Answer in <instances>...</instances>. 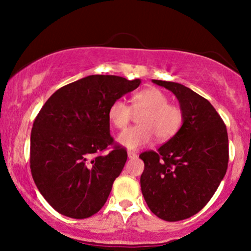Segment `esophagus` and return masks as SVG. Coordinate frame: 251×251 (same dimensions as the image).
<instances>
[{"instance_id":"1","label":"esophagus","mask_w":251,"mask_h":251,"mask_svg":"<svg viewBox=\"0 0 251 251\" xmlns=\"http://www.w3.org/2000/svg\"><path fill=\"white\" fill-rule=\"evenodd\" d=\"M127 155L128 158H131V159H134V158H137V153L133 151H127Z\"/></svg>"}]
</instances>
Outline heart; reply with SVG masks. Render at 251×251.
Here are the masks:
<instances>
[{"label":"heart","mask_w":251,"mask_h":251,"mask_svg":"<svg viewBox=\"0 0 251 251\" xmlns=\"http://www.w3.org/2000/svg\"><path fill=\"white\" fill-rule=\"evenodd\" d=\"M134 113L140 125L126 128L118 142L127 149H137L151 143L154 135L159 142H168L179 132L183 125V109L169 102V97L159 88L150 87L135 93L132 106L125 100L117 99L109 105L108 118L114 127L125 128Z\"/></svg>","instance_id":"obj_1"}]
</instances>
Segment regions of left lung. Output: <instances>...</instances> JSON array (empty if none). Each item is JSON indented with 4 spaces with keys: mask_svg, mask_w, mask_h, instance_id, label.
I'll list each match as a JSON object with an SVG mask.
<instances>
[{
    "mask_svg": "<svg viewBox=\"0 0 251 251\" xmlns=\"http://www.w3.org/2000/svg\"><path fill=\"white\" fill-rule=\"evenodd\" d=\"M177 97L183 125L172 139L139 155L140 186L157 217L177 222L201 211L226 176L229 140L226 124L205 98L177 82L153 80Z\"/></svg>",
    "mask_w": 251,
    "mask_h": 251,
    "instance_id": "left-lung-1",
    "label": "left lung"
}]
</instances>
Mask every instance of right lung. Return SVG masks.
<instances>
[{"mask_svg":"<svg viewBox=\"0 0 251 251\" xmlns=\"http://www.w3.org/2000/svg\"><path fill=\"white\" fill-rule=\"evenodd\" d=\"M139 79L89 75L59 88L40 109L30 134V170L37 189L59 214H97L123 171L127 151L109 134L108 108ZM112 146V151L101 155Z\"/></svg>","mask_w":251,"mask_h":251,"instance_id":"right-lung-1","label":"right lung"}]
</instances>
